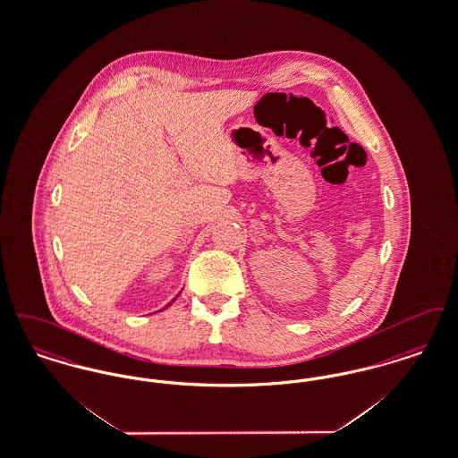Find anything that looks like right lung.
I'll return each instance as SVG.
<instances>
[{"label": "right lung", "mask_w": 458, "mask_h": 458, "mask_svg": "<svg viewBox=\"0 0 458 458\" xmlns=\"http://www.w3.org/2000/svg\"><path fill=\"white\" fill-rule=\"evenodd\" d=\"M174 301H172V302H174ZM172 302H170V304H172ZM170 304H168V305H170ZM168 305H166V307H168Z\"/></svg>", "instance_id": "right-lung-1"}]
</instances>
